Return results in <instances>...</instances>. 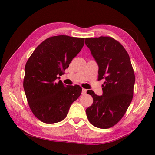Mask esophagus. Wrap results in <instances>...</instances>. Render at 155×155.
I'll return each mask as SVG.
<instances>
[{"mask_svg":"<svg viewBox=\"0 0 155 155\" xmlns=\"http://www.w3.org/2000/svg\"><path fill=\"white\" fill-rule=\"evenodd\" d=\"M87 91V89L82 88V94H83V95H85V94H86Z\"/></svg>","mask_w":155,"mask_h":155,"instance_id":"34e87169","label":"esophagus"}]
</instances>
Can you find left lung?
I'll return each mask as SVG.
<instances>
[{"label": "left lung", "mask_w": 155, "mask_h": 155, "mask_svg": "<svg viewBox=\"0 0 155 155\" xmlns=\"http://www.w3.org/2000/svg\"><path fill=\"white\" fill-rule=\"evenodd\" d=\"M85 45L99 67L98 80L105 79L101 96L87 91L93 97V104L86 109V114L92 125L108 129L122 118L132 101L134 70L128 53L112 37L86 38Z\"/></svg>", "instance_id": "obj_1"}]
</instances>
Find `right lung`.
Instances as JSON below:
<instances>
[{
	"label": "right lung",
	"mask_w": 155,
	"mask_h": 155,
	"mask_svg": "<svg viewBox=\"0 0 155 155\" xmlns=\"http://www.w3.org/2000/svg\"><path fill=\"white\" fill-rule=\"evenodd\" d=\"M84 42L85 38L51 37L37 46L28 60L23 87L32 112L43 122L55 124L64 120L81 95V87H65L55 80L81 51Z\"/></svg>",
	"instance_id": "right-lung-1"
}]
</instances>
